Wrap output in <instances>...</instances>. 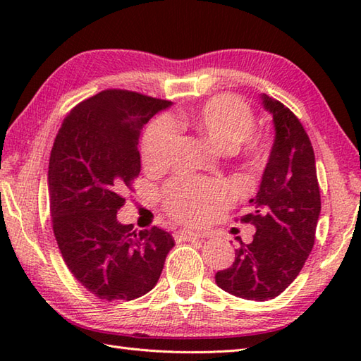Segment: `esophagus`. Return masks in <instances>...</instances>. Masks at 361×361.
I'll return each mask as SVG.
<instances>
[{
	"instance_id": "1",
	"label": "esophagus",
	"mask_w": 361,
	"mask_h": 361,
	"mask_svg": "<svg viewBox=\"0 0 361 361\" xmlns=\"http://www.w3.org/2000/svg\"><path fill=\"white\" fill-rule=\"evenodd\" d=\"M204 237L200 233H194V231H189V229H180V231L175 233V239L178 240H195V239H202Z\"/></svg>"
}]
</instances>
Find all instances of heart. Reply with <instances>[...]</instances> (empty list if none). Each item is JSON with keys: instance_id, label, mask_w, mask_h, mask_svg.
<instances>
[{"instance_id": "1", "label": "heart", "mask_w": 361, "mask_h": 361, "mask_svg": "<svg viewBox=\"0 0 361 361\" xmlns=\"http://www.w3.org/2000/svg\"><path fill=\"white\" fill-rule=\"evenodd\" d=\"M192 126L217 145L220 150L233 152L247 140L243 157L256 166L264 159L265 145L259 137H251L255 130V114L250 105L233 94H220L209 99L190 113L173 114L149 126L142 140V161L150 169L167 166L176 141L172 126ZM229 202V190L219 181L178 176L164 189V204L169 214L185 221H200Z\"/></svg>"}]
</instances>
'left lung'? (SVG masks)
<instances>
[{
    "instance_id": "left-lung-1",
    "label": "left lung",
    "mask_w": 361,
    "mask_h": 361,
    "mask_svg": "<svg viewBox=\"0 0 361 361\" xmlns=\"http://www.w3.org/2000/svg\"><path fill=\"white\" fill-rule=\"evenodd\" d=\"M274 122L270 158L250 212L240 221L256 228L250 243L240 240L233 265L216 273L217 286L243 299L279 296L307 260L321 212L315 153L301 122L286 105L262 94Z\"/></svg>"
}]
</instances>
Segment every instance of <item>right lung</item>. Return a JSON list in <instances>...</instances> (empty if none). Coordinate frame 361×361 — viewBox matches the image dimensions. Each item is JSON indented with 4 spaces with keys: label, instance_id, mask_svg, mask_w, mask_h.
Instances as JSON below:
<instances>
[{
    "label": "right lung",
    "instance_id": "obj_1",
    "mask_svg": "<svg viewBox=\"0 0 361 361\" xmlns=\"http://www.w3.org/2000/svg\"><path fill=\"white\" fill-rule=\"evenodd\" d=\"M172 102L127 90H105L75 105L54 141L49 211L65 264L105 301H132L157 286L175 245L164 229L136 231L116 214L141 172L142 127Z\"/></svg>",
    "mask_w": 361,
    "mask_h": 361
}]
</instances>
